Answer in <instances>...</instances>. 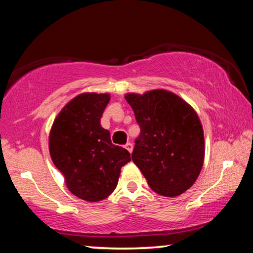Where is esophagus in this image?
Returning <instances> with one entry per match:
<instances>
[{"instance_id": "1", "label": "esophagus", "mask_w": 253, "mask_h": 253, "mask_svg": "<svg viewBox=\"0 0 253 253\" xmlns=\"http://www.w3.org/2000/svg\"><path fill=\"white\" fill-rule=\"evenodd\" d=\"M125 148H126V149L128 150L129 153H132V151H133V144L130 142H127L126 144H125Z\"/></svg>"}]
</instances>
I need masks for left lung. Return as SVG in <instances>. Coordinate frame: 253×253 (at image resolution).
<instances>
[{
  "label": "left lung",
  "mask_w": 253,
  "mask_h": 253,
  "mask_svg": "<svg viewBox=\"0 0 253 253\" xmlns=\"http://www.w3.org/2000/svg\"><path fill=\"white\" fill-rule=\"evenodd\" d=\"M125 98L141 128L133 162L157 194H183L204 166V128L197 112L181 97L164 89L142 95L129 92Z\"/></svg>",
  "instance_id": "obj_1"
}]
</instances>
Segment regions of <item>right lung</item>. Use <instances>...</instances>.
Returning <instances> with one entry per match:
<instances>
[{
	"label": "right lung",
	"mask_w": 253,
	"mask_h": 253,
	"mask_svg": "<svg viewBox=\"0 0 253 253\" xmlns=\"http://www.w3.org/2000/svg\"><path fill=\"white\" fill-rule=\"evenodd\" d=\"M110 93L84 92L69 100L54 119L48 137L54 166L68 190L80 199L97 203L116 190L121 167L130 161L125 148L111 142L100 118Z\"/></svg>",
	"instance_id": "1"
}]
</instances>
